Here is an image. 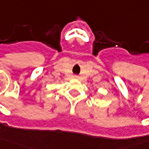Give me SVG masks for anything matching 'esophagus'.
<instances>
[{
	"mask_svg": "<svg viewBox=\"0 0 149 149\" xmlns=\"http://www.w3.org/2000/svg\"><path fill=\"white\" fill-rule=\"evenodd\" d=\"M75 78H77H77H78V77H75Z\"/></svg>",
	"mask_w": 149,
	"mask_h": 149,
	"instance_id": "34e87169",
	"label": "esophagus"
}]
</instances>
